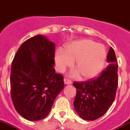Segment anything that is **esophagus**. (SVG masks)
<instances>
[{
    "label": "esophagus",
    "instance_id": "34e87169",
    "mask_svg": "<svg viewBox=\"0 0 130 130\" xmlns=\"http://www.w3.org/2000/svg\"><path fill=\"white\" fill-rule=\"evenodd\" d=\"M64 83H65V84L69 85V84H71V81L70 79H67V78H65V79H64Z\"/></svg>",
    "mask_w": 130,
    "mask_h": 130
}]
</instances>
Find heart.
<instances>
[{
  "instance_id": "heart-1",
  "label": "heart",
  "mask_w": 130,
  "mask_h": 130,
  "mask_svg": "<svg viewBox=\"0 0 130 130\" xmlns=\"http://www.w3.org/2000/svg\"><path fill=\"white\" fill-rule=\"evenodd\" d=\"M106 52L101 44L89 39L75 41L66 45L65 51L59 48L55 54L56 67L63 73L71 67L75 61V69L71 75L74 77L81 74L84 79H91L98 75L105 64Z\"/></svg>"
}]
</instances>
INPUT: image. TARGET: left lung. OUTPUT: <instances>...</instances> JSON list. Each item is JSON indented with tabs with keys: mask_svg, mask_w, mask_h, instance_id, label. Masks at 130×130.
Listing matches in <instances>:
<instances>
[{
	"mask_svg": "<svg viewBox=\"0 0 130 130\" xmlns=\"http://www.w3.org/2000/svg\"><path fill=\"white\" fill-rule=\"evenodd\" d=\"M107 61V67L97 77L73 83L77 88L74 108L83 120L93 121L102 117L114 101L118 85V64L112 47L109 48Z\"/></svg>",
	"mask_w": 130,
	"mask_h": 130,
	"instance_id": "1",
	"label": "left lung"
}]
</instances>
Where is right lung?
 Returning <instances> with one entry per match:
<instances>
[{
  "label": "right lung",
  "mask_w": 130,
  "mask_h": 130,
  "mask_svg": "<svg viewBox=\"0 0 130 130\" xmlns=\"http://www.w3.org/2000/svg\"><path fill=\"white\" fill-rule=\"evenodd\" d=\"M55 44L38 35L21 45L10 71V95L14 108L30 121L47 117L64 88L63 77L55 70Z\"/></svg>",
  "instance_id": "add662e5"
}]
</instances>
